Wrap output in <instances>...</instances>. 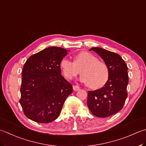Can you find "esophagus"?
Here are the masks:
<instances>
[{
  "label": "esophagus",
  "mask_w": 146,
  "mask_h": 146,
  "mask_svg": "<svg viewBox=\"0 0 146 146\" xmlns=\"http://www.w3.org/2000/svg\"><path fill=\"white\" fill-rule=\"evenodd\" d=\"M73 90L75 91H79L80 90V87L79 86H73Z\"/></svg>",
  "instance_id": "esophagus-1"
}]
</instances>
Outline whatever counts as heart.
Listing matches in <instances>:
<instances>
[{
  "instance_id": "1",
  "label": "heart",
  "mask_w": 146,
  "mask_h": 146,
  "mask_svg": "<svg viewBox=\"0 0 146 146\" xmlns=\"http://www.w3.org/2000/svg\"><path fill=\"white\" fill-rule=\"evenodd\" d=\"M60 68L67 79H72L80 72V81L89 84L91 88L103 86L108 81L109 70L105 62L98 60L96 56L87 52H81L75 57L74 62L67 58L60 61Z\"/></svg>"
}]
</instances>
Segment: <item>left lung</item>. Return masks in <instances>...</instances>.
I'll return each mask as SVG.
<instances>
[{
    "label": "left lung",
    "instance_id": "8db88e82",
    "mask_svg": "<svg viewBox=\"0 0 146 146\" xmlns=\"http://www.w3.org/2000/svg\"><path fill=\"white\" fill-rule=\"evenodd\" d=\"M93 50L99 55L109 70L108 79L103 88L89 91L87 104L94 116L105 118L114 115L123 108L127 97L128 67L118 54L100 47Z\"/></svg>",
    "mask_w": 146,
    "mask_h": 146
}]
</instances>
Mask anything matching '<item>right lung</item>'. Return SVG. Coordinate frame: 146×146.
<instances>
[{
    "label": "right lung",
    "mask_w": 146,
    "mask_h": 146,
    "mask_svg": "<svg viewBox=\"0 0 146 146\" xmlns=\"http://www.w3.org/2000/svg\"><path fill=\"white\" fill-rule=\"evenodd\" d=\"M67 50L51 46L31 55L24 65L19 103L24 113L38 123H50L60 115L72 86L61 74Z\"/></svg>",
    "instance_id": "obj_1"
}]
</instances>
